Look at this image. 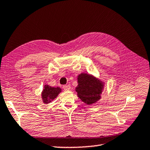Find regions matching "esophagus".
Masks as SVG:
<instances>
[{"label": "esophagus", "instance_id": "esophagus-1", "mask_svg": "<svg viewBox=\"0 0 150 150\" xmlns=\"http://www.w3.org/2000/svg\"><path fill=\"white\" fill-rule=\"evenodd\" d=\"M63 88L64 89V90H69L70 88H71V87H70L69 84H66V85H64Z\"/></svg>", "mask_w": 150, "mask_h": 150}]
</instances>
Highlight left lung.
I'll use <instances>...</instances> for the list:
<instances>
[{
    "mask_svg": "<svg viewBox=\"0 0 150 150\" xmlns=\"http://www.w3.org/2000/svg\"><path fill=\"white\" fill-rule=\"evenodd\" d=\"M77 79L78 86L75 90L82 101L88 105H91L100 99L103 86L101 82L86 73H81L78 76Z\"/></svg>",
    "mask_w": 150,
    "mask_h": 150,
    "instance_id": "1",
    "label": "left lung"
}]
</instances>
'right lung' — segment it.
<instances>
[{"label": "right lung", "mask_w": 150, "mask_h": 150, "mask_svg": "<svg viewBox=\"0 0 150 150\" xmlns=\"http://www.w3.org/2000/svg\"><path fill=\"white\" fill-rule=\"evenodd\" d=\"M61 92L60 88H54L45 85L42 92V98L45 103H49L57 98L58 93Z\"/></svg>", "instance_id": "obj_1"}]
</instances>
